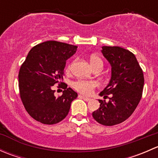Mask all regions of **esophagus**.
<instances>
[{
  "mask_svg": "<svg viewBox=\"0 0 158 158\" xmlns=\"http://www.w3.org/2000/svg\"><path fill=\"white\" fill-rule=\"evenodd\" d=\"M79 98H82V99L85 100V101H86V102H89V101H90V100H91L90 98H88V97H86V96H84V95H79Z\"/></svg>",
  "mask_w": 158,
  "mask_h": 158,
  "instance_id": "esophagus-1",
  "label": "esophagus"
}]
</instances>
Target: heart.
<instances>
[{"label": "heart", "mask_w": 158, "mask_h": 158, "mask_svg": "<svg viewBox=\"0 0 158 158\" xmlns=\"http://www.w3.org/2000/svg\"><path fill=\"white\" fill-rule=\"evenodd\" d=\"M91 65L93 67L94 69H101L103 68V60L101 57L98 56L96 55H93L89 59ZM72 68V65L68 66V70H70ZM73 86L78 92H81L85 95H90L92 93L93 90L96 88L97 83L93 81L83 80V79H79V80L75 81L73 83Z\"/></svg>", "instance_id": "b5f03b06"}]
</instances>
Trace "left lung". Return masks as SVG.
Wrapping results in <instances>:
<instances>
[{
	"mask_svg": "<svg viewBox=\"0 0 158 158\" xmlns=\"http://www.w3.org/2000/svg\"><path fill=\"white\" fill-rule=\"evenodd\" d=\"M103 56L111 66L109 85L100 93L108 102L98 100L99 109L92 112L94 119L106 126L125 122L138 106L144 89L142 69L131 52L119 47H102Z\"/></svg>",
	"mask_w": 158,
	"mask_h": 158,
	"instance_id": "1",
	"label": "left lung"
}]
</instances>
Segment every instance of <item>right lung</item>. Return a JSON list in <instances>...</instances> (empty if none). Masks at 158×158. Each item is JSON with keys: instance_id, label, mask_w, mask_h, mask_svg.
I'll list each match as a JSON object with an SVG mask.
<instances>
[{"instance_id": "1", "label": "right lung", "mask_w": 158, "mask_h": 158, "mask_svg": "<svg viewBox=\"0 0 158 158\" xmlns=\"http://www.w3.org/2000/svg\"><path fill=\"white\" fill-rule=\"evenodd\" d=\"M74 45L49 40L30 50L19 71V92L28 114L37 122L54 125L66 117L78 94L66 87L56 97L52 86L63 79L66 60L76 52Z\"/></svg>"}]
</instances>
